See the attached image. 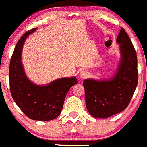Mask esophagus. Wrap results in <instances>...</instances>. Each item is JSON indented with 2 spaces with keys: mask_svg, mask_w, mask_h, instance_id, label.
<instances>
[{
  "mask_svg": "<svg viewBox=\"0 0 147 147\" xmlns=\"http://www.w3.org/2000/svg\"><path fill=\"white\" fill-rule=\"evenodd\" d=\"M88 75H89L88 72L87 71H85V70L81 71L79 73V77H80V78H81V79H84V78H87V77L88 76Z\"/></svg>",
  "mask_w": 147,
  "mask_h": 147,
  "instance_id": "1",
  "label": "esophagus"
}]
</instances>
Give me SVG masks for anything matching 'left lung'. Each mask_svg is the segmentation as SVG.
Returning <instances> with one entry per match:
<instances>
[{"instance_id": "left-lung-1", "label": "left lung", "mask_w": 147, "mask_h": 147, "mask_svg": "<svg viewBox=\"0 0 147 147\" xmlns=\"http://www.w3.org/2000/svg\"><path fill=\"white\" fill-rule=\"evenodd\" d=\"M117 43L119 45L121 58L114 75L108 79L87 78L83 82L86 109L95 118H108L123 111L137 86V56L123 28L117 36Z\"/></svg>"}]
</instances>
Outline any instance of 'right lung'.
<instances>
[{
	"label": "right lung",
	"mask_w": 147,
	"mask_h": 147,
	"mask_svg": "<svg viewBox=\"0 0 147 147\" xmlns=\"http://www.w3.org/2000/svg\"><path fill=\"white\" fill-rule=\"evenodd\" d=\"M36 29L25 33L16 46L10 62V89L16 104L28 118L50 121L61 114L66 94L77 84V79L75 76L63 77L48 84L38 85L28 78L21 60L23 46L26 39Z\"/></svg>",
	"instance_id": "add662e5"
}]
</instances>
